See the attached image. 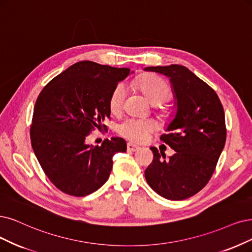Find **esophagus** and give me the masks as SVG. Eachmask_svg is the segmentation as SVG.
<instances>
[{
    "mask_svg": "<svg viewBox=\"0 0 252 252\" xmlns=\"http://www.w3.org/2000/svg\"><path fill=\"white\" fill-rule=\"evenodd\" d=\"M126 147H127V151L128 152H137L139 150V146H137V145H135V144H133L131 142L127 143Z\"/></svg>",
    "mask_w": 252,
    "mask_h": 252,
    "instance_id": "obj_1",
    "label": "esophagus"
}]
</instances>
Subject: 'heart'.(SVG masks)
Returning <instances> with one entry per match:
<instances>
[{
  "instance_id": "heart-1",
  "label": "heart",
  "mask_w": 252,
  "mask_h": 252,
  "mask_svg": "<svg viewBox=\"0 0 252 252\" xmlns=\"http://www.w3.org/2000/svg\"><path fill=\"white\" fill-rule=\"evenodd\" d=\"M136 86L150 100L152 105L159 106L168 100L172 96V91L168 84L162 79L152 74H144L136 80ZM126 95V88L123 83L115 86L111 93L109 107L112 113H119L123 109L124 101ZM165 116V113H161ZM155 131V125L148 119L128 118L120 123L117 126V132L133 142H144L151 133Z\"/></svg>"
}]
</instances>
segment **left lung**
<instances>
[{
	"label": "left lung",
	"mask_w": 252,
	"mask_h": 252,
	"mask_svg": "<svg viewBox=\"0 0 252 252\" xmlns=\"http://www.w3.org/2000/svg\"><path fill=\"white\" fill-rule=\"evenodd\" d=\"M144 70L169 78L176 104L169 133L161 136L175 154L165 160V154L151 147L154 160L144 172L146 182L164 198H189L209 183L216 168L226 140L224 110L214 89L183 65Z\"/></svg>",
	"instance_id": "obj_1"
}]
</instances>
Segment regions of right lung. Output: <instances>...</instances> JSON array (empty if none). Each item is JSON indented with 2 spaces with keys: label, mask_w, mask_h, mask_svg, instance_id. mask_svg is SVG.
<instances>
[{
  "label": "right lung",
  "mask_w": 252,
  "mask_h": 252,
  "mask_svg": "<svg viewBox=\"0 0 252 252\" xmlns=\"http://www.w3.org/2000/svg\"><path fill=\"white\" fill-rule=\"evenodd\" d=\"M133 72V71H132ZM131 70L80 61L48 83L36 99L31 144L42 170L60 191L86 196L109 179L112 158L126 151L123 138L100 146L86 143L93 129L110 118L109 99L117 84Z\"/></svg>",
  "instance_id": "1"
}]
</instances>
